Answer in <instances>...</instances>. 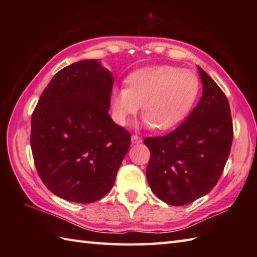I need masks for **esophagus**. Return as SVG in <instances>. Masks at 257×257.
Wrapping results in <instances>:
<instances>
[{"mask_svg":"<svg viewBox=\"0 0 257 257\" xmlns=\"http://www.w3.org/2000/svg\"><path fill=\"white\" fill-rule=\"evenodd\" d=\"M132 143L134 145H139V144L143 143V138L139 137V136H137V135H134L132 137Z\"/></svg>","mask_w":257,"mask_h":257,"instance_id":"esophagus-1","label":"esophagus"}]
</instances>
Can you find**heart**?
<instances>
[{"label":"heart","mask_w":257,"mask_h":257,"mask_svg":"<svg viewBox=\"0 0 257 257\" xmlns=\"http://www.w3.org/2000/svg\"><path fill=\"white\" fill-rule=\"evenodd\" d=\"M128 87L113 88L110 102L116 121L127 124L139 110L146 127L170 129L188 116L200 91V81L190 70L173 66L139 69L127 78Z\"/></svg>","instance_id":"b5f03b06"}]
</instances>
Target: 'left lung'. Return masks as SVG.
<instances>
[{
    "instance_id": "1",
    "label": "left lung",
    "mask_w": 257,
    "mask_h": 257,
    "mask_svg": "<svg viewBox=\"0 0 257 257\" xmlns=\"http://www.w3.org/2000/svg\"><path fill=\"white\" fill-rule=\"evenodd\" d=\"M203 90L188 118L163 137L146 138L150 150L147 180L158 198L185 205L219 181L233 141L230 105L224 92L198 66Z\"/></svg>"
}]
</instances>
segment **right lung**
Wrapping results in <instances>:
<instances>
[{
    "mask_svg": "<svg viewBox=\"0 0 257 257\" xmlns=\"http://www.w3.org/2000/svg\"><path fill=\"white\" fill-rule=\"evenodd\" d=\"M113 77L98 59L63 68L32 114L31 148L52 192L91 203L111 190L132 136L109 116Z\"/></svg>",
    "mask_w": 257,
    "mask_h": 257,
    "instance_id": "right-lung-1",
    "label": "right lung"
}]
</instances>
